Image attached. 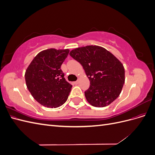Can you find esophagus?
Here are the masks:
<instances>
[{
    "label": "esophagus",
    "mask_w": 155,
    "mask_h": 155,
    "mask_svg": "<svg viewBox=\"0 0 155 155\" xmlns=\"http://www.w3.org/2000/svg\"><path fill=\"white\" fill-rule=\"evenodd\" d=\"M79 83V80H78V81H75V82H74V84H75V85H78Z\"/></svg>",
    "instance_id": "34e87169"
}]
</instances>
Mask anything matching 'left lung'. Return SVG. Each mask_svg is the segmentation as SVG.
Listing matches in <instances>:
<instances>
[{
  "mask_svg": "<svg viewBox=\"0 0 155 155\" xmlns=\"http://www.w3.org/2000/svg\"><path fill=\"white\" fill-rule=\"evenodd\" d=\"M70 55L80 63L91 85L85 96L96 107L110 105L119 96L125 83L124 65L101 46L88 45L70 51Z\"/></svg>",
  "mask_w": 155,
  "mask_h": 155,
  "instance_id": "left-lung-1",
  "label": "left lung"
}]
</instances>
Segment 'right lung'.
I'll return each mask as SVG.
<instances>
[{"label": "right lung", "mask_w": 155, "mask_h": 155, "mask_svg": "<svg viewBox=\"0 0 155 155\" xmlns=\"http://www.w3.org/2000/svg\"><path fill=\"white\" fill-rule=\"evenodd\" d=\"M69 51L55 48L41 51L26 70L27 88L34 99L44 107L57 108L68 99L72 86L65 80L61 66Z\"/></svg>", "instance_id": "1"}]
</instances>
